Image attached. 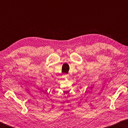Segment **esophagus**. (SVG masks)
<instances>
[{
  "instance_id": "34e87169",
  "label": "esophagus",
  "mask_w": 128,
  "mask_h": 128,
  "mask_svg": "<svg viewBox=\"0 0 128 128\" xmlns=\"http://www.w3.org/2000/svg\"><path fill=\"white\" fill-rule=\"evenodd\" d=\"M68 76V74H64V78H66Z\"/></svg>"
}]
</instances>
